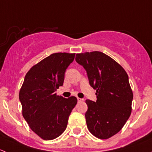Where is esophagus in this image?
I'll return each mask as SVG.
<instances>
[{"label":"esophagus","instance_id":"esophagus-1","mask_svg":"<svg viewBox=\"0 0 152 152\" xmlns=\"http://www.w3.org/2000/svg\"><path fill=\"white\" fill-rule=\"evenodd\" d=\"M77 100H78V102H83L84 99H80V98H77Z\"/></svg>","mask_w":152,"mask_h":152}]
</instances>
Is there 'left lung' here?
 Wrapping results in <instances>:
<instances>
[{"label":"left lung","instance_id":"8db88e82","mask_svg":"<svg viewBox=\"0 0 152 152\" xmlns=\"http://www.w3.org/2000/svg\"><path fill=\"white\" fill-rule=\"evenodd\" d=\"M76 61L85 69L90 85L96 90V102L86 100L87 128L98 138H110L123 128L131 115L133 93L128 75L100 51L77 53Z\"/></svg>","mask_w":152,"mask_h":152}]
</instances>
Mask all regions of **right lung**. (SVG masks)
Listing matches in <instances>:
<instances>
[{
    "label": "right lung",
    "mask_w": 152,
    "mask_h": 152,
    "mask_svg": "<svg viewBox=\"0 0 152 152\" xmlns=\"http://www.w3.org/2000/svg\"><path fill=\"white\" fill-rule=\"evenodd\" d=\"M74 57L75 53L50 54L28 70L20 90L23 116L43 140H53L64 132L77 103L74 96L65 99L55 93L63 85L66 69Z\"/></svg>",
    "instance_id": "right-lung-1"
}]
</instances>
